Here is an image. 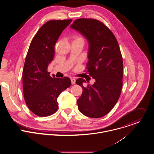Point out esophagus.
<instances>
[{
    "mask_svg": "<svg viewBox=\"0 0 154 154\" xmlns=\"http://www.w3.org/2000/svg\"><path fill=\"white\" fill-rule=\"evenodd\" d=\"M71 83H72V85H74L75 83V79H74V78H71Z\"/></svg>",
    "mask_w": 154,
    "mask_h": 154,
    "instance_id": "34e87169",
    "label": "esophagus"
}]
</instances>
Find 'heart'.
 Wrapping results in <instances>:
<instances>
[{
    "mask_svg": "<svg viewBox=\"0 0 154 154\" xmlns=\"http://www.w3.org/2000/svg\"><path fill=\"white\" fill-rule=\"evenodd\" d=\"M83 39L82 38H80V37H79V36H75V38H74V39Z\"/></svg>",
    "mask_w": 154,
    "mask_h": 154,
    "instance_id": "1",
    "label": "heart"
}]
</instances>
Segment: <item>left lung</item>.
<instances>
[{"label": "left lung", "mask_w": 154, "mask_h": 154, "mask_svg": "<svg viewBox=\"0 0 154 154\" xmlns=\"http://www.w3.org/2000/svg\"><path fill=\"white\" fill-rule=\"evenodd\" d=\"M89 42V61L86 69L96 82L84 87L83 79L76 83L83 89L77 100L79 111L93 118L110 112L118 102L122 87L123 61L118 41L103 23L94 19H77L71 26Z\"/></svg>", "instance_id": "left-lung-1"}]
</instances>
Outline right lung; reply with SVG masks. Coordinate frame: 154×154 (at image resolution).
<instances>
[{
	"mask_svg": "<svg viewBox=\"0 0 154 154\" xmlns=\"http://www.w3.org/2000/svg\"><path fill=\"white\" fill-rule=\"evenodd\" d=\"M72 19L52 20L42 25L32 39L23 71L26 103L35 115L45 117L58 108L57 98L69 88V77H51L48 71L55 54V46L61 33Z\"/></svg>",
	"mask_w": 154,
	"mask_h": 154,
	"instance_id": "1",
	"label": "right lung"
}]
</instances>
